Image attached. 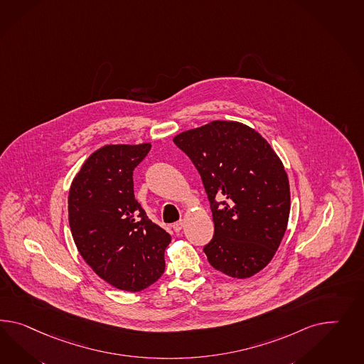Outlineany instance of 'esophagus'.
I'll list each match as a JSON object with an SVG mask.
<instances>
[{"mask_svg":"<svg viewBox=\"0 0 364 364\" xmlns=\"http://www.w3.org/2000/svg\"><path fill=\"white\" fill-rule=\"evenodd\" d=\"M183 226H184V221H183V220H180V221H176V223L172 224V228H173L175 232H180V230L183 229Z\"/></svg>","mask_w":364,"mask_h":364,"instance_id":"34e87169","label":"esophagus"}]
</instances>
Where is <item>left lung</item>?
Returning <instances> with one entry per match:
<instances>
[{"label":"left lung","instance_id":"obj_1","mask_svg":"<svg viewBox=\"0 0 364 364\" xmlns=\"http://www.w3.org/2000/svg\"><path fill=\"white\" fill-rule=\"evenodd\" d=\"M197 168L210 204L215 235L209 264L233 278L262 270L285 235L290 188L285 168L256 129L215 120L173 138Z\"/></svg>","mask_w":364,"mask_h":364}]
</instances>
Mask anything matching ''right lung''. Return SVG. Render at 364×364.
Listing matches in <instances>:
<instances>
[{"instance_id":"obj_1","label":"right lung","mask_w":364,"mask_h":364,"mask_svg":"<svg viewBox=\"0 0 364 364\" xmlns=\"http://www.w3.org/2000/svg\"><path fill=\"white\" fill-rule=\"evenodd\" d=\"M149 149V143L99 148L69 192L70 229L80 256L107 284L132 293L164 273V250L171 242L134 195V169Z\"/></svg>"}]
</instances>
